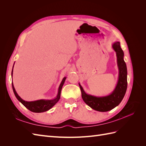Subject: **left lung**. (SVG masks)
<instances>
[{"instance_id":"1","label":"left lung","mask_w":146,"mask_h":146,"mask_svg":"<svg viewBox=\"0 0 146 146\" xmlns=\"http://www.w3.org/2000/svg\"><path fill=\"white\" fill-rule=\"evenodd\" d=\"M112 47L116 54L119 77L117 85L111 93L102 97L88 94L83 90L80 84L78 83L83 101L91 108L100 112L108 111L117 107L121 102L127 88V66L123 60L124 54L121 47L120 42H114Z\"/></svg>"}]
</instances>
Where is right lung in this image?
Returning <instances> with one entry per match:
<instances>
[{"mask_svg":"<svg viewBox=\"0 0 146 146\" xmlns=\"http://www.w3.org/2000/svg\"><path fill=\"white\" fill-rule=\"evenodd\" d=\"M13 67H14V65L13 66V69L11 72V76H13ZM66 77H64L63 78L62 81H61L60 85L58 88V94L55 98L52 100H45V99H41V100H38L35 101H31V102H27L23 100L20 98V96L17 94L16 92L14 85H13V83L12 82V88L13 92H14V94L16 96L17 99L20 102L23 104L24 106L27 108L30 111L34 112V113H42L46 111H48V110L52 108L58 102V100L60 99V95H61V89H62V87L64 85V83L66 80Z\"/></svg>","mask_w":146,"mask_h":146,"instance_id":"1","label":"right lung"}]
</instances>
